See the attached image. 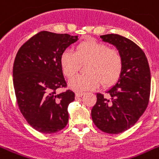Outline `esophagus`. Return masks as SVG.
Here are the masks:
<instances>
[{"instance_id": "obj_1", "label": "esophagus", "mask_w": 159, "mask_h": 159, "mask_svg": "<svg viewBox=\"0 0 159 159\" xmlns=\"http://www.w3.org/2000/svg\"><path fill=\"white\" fill-rule=\"evenodd\" d=\"M84 94H85L84 92H76L75 95L76 97H82Z\"/></svg>"}]
</instances>
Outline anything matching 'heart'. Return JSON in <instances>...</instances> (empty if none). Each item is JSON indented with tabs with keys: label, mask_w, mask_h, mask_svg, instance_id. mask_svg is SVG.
Segmentation results:
<instances>
[{
	"label": "heart",
	"mask_w": 159,
	"mask_h": 159,
	"mask_svg": "<svg viewBox=\"0 0 159 159\" xmlns=\"http://www.w3.org/2000/svg\"><path fill=\"white\" fill-rule=\"evenodd\" d=\"M85 63L86 74L69 80V87L73 90H91L100 82L105 86L112 85L120 77L124 60L120 51L92 39L78 43L74 52L65 50L60 57L62 72L68 77L77 73L80 64Z\"/></svg>",
	"instance_id": "heart-1"
}]
</instances>
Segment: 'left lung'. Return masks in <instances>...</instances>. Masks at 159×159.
I'll return each mask as SVG.
<instances>
[{"label":"left lung","instance_id":"8db88e82","mask_svg":"<svg viewBox=\"0 0 159 159\" xmlns=\"http://www.w3.org/2000/svg\"><path fill=\"white\" fill-rule=\"evenodd\" d=\"M103 42L114 45L124 60L121 75L107 93H97V102L91 110L97 128L109 134H118L135 125L149 103L150 70L147 58L139 46L119 34L100 35Z\"/></svg>","mask_w":159,"mask_h":159}]
</instances>
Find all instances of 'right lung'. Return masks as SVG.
<instances>
[{
    "label": "right lung",
    "mask_w": 159,
    "mask_h": 159,
    "mask_svg": "<svg viewBox=\"0 0 159 159\" xmlns=\"http://www.w3.org/2000/svg\"><path fill=\"white\" fill-rule=\"evenodd\" d=\"M77 39V35L41 31L16 55L13 82L18 107L28 124L40 133H57L68 124V106L75 94L70 90L57 92L67 86L60 57Z\"/></svg>",
    "instance_id": "right-lung-1"
}]
</instances>
